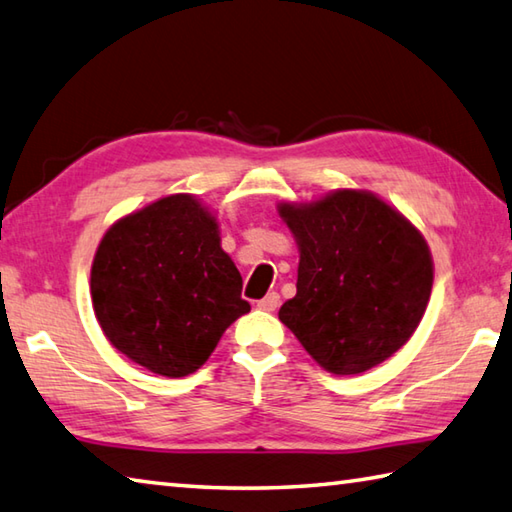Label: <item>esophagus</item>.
<instances>
[{
  "label": "esophagus",
  "instance_id": "obj_1",
  "mask_svg": "<svg viewBox=\"0 0 512 512\" xmlns=\"http://www.w3.org/2000/svg\"><path fill=\"white\" fill-rule=\"evenodd\" d=\"M278 305H281V296H278L276 292H269L265 298H260V301H258V310L274 312Z\"/></svg>",
  "mask_w": 512,
  "mask_h": 512
}]
</instances>
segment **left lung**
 Segmentation results:
<instances>
[{
	"label": "left lung",
	"mask_w": 512,
	"mask_h": 512,
	"mask_svg": "<svg viewBox=\"0 0 512 512\" xmlns=\"http://www.w3.org/2000/svg\"><path fill=\"white\" fill-rule=\"evenodd\" d=\"M298 245L296 296L278 318L332 374H361L408 343L432 292V256L410 220L372 191L281 202Z\"/></svg>",
	"instance_id": "1"
}]
</instances>
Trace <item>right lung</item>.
Here are the masks:
<instances>
[{
	"label": "right lung",
	"instance_id": "1",
	"mask_svg": "<svg viewBox=\"0 0 512 512\" xmlns=\"http://www.w3.org/2000/svg\"><path fill=\"white\" fill-rule=\"evenodd\" d=\"M240 289L216 216L189 194L165 196L113 223L91 267L93 310L106 339L169 379L196 372L249 312Z\"/></svg>",
	"mask_w": 512,
	"mask_h": 512
}]
</instances>
